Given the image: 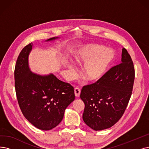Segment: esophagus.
I'll use <instances>...</instances> for the list:
<instances>
[{
  "instance_id": "34e87169",
  "label": "esophagus",
  "mask_w": 149,
  "mask_h": 149,
  "mask_svg": "<svg viewBox=\"0 0 149 149\" xmlns=\"http://www.w3.org/2000/svg\"><path fill=\"white\" fill-rule=\"evenodd\" d=\"M81 93V89L79 87L74 88V94L76 97H79Z\"/></svg>"
}]
</instances>
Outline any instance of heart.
<instances>
[{"mask_svg":"<svg viewBox=\"0 0 149 149\" xmlns=\"http://www.w3.org/2000/svg\"><path fill=\"white\" fill-rule=\"evenodd\" d=\"M114 56V52L109 49H103L102 46L89 44L77 52L74 59L77 64H84L81 71L84 78L88 81H96L106 73ZM63 66L67 69L66 73L68 76L75 75L76 70L72 64L65 63Z\"/></svg>","mask_w":149,"mask_h":149,"instance_id":"heart-1","label":"heart"}]
</instances>
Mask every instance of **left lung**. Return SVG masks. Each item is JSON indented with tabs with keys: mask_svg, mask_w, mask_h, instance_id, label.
<instances>
[{
	"mask_svg": "<svg viewBox=\"0 0 149 149\" xmlns=\"http://www.w3.org/2000/svg\"><path fill=\"white\" fill-rule=\"evenodd\" d=\"M134 77L133 61L123 47L120 64L82 88L80 98L85 104L82 118L87 125L95 131L102 130L120 120L132 96Z\"/></svg>",
	"mask_w": 149,
	"mask_h": 149,
	"instance_id": "1",
	"label": "left lung"
}]
</instances>
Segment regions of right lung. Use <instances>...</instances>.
Returning <instances> with one entry per match:
<instances>
[{
  "label": "right lung",
  "instance_id": "1",
  "mask_svg": "<svg viewBox=\"0 0 149 149\" xmlns=\"http://www.w3.org/2000/svg\"><path fill=\"white\" fill-rule=\"evenodd\" d=\"M32 45L31 43L24 47L17 58L14 73L16 97L30 123L38 129L49 130L60 123L65 109L74 101V87L52 74L41 76L31 72L28 57Z\"/></svg>",
  "mask_w": 149,
  "mask_h": 149
}]
</instances>
